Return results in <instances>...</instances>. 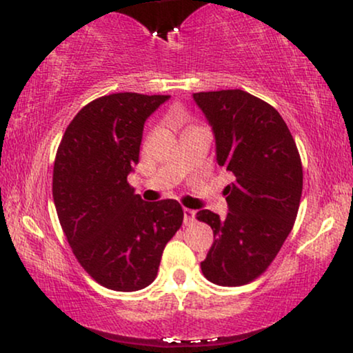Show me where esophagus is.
Here are the masks:
<instances>
[{
	"mask_svg": "<svg viewBox=\"0 0 353 353\" xmlns=\"http://www.w3.org/2000/svg\"><path fill=\"white\" fill-rule=\"evenodd\" d=\"M196 220V212L191 209H185V225H190Z\"/></svg>",
	"mask_w": 353,
	"mask_h": 353,
	"instance_id": "34e87169",
	"label": "esophagus"
}]
</instances>
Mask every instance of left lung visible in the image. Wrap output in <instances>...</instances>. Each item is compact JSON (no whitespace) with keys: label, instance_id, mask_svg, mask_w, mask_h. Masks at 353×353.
<instances>
[{"label":"left lung","instance_id":"left-lung-1","mask_svg":"<svg viewBox=\"0 0 353 353\" xmlns=\"http://www.w3.org/2000/svg\"><path fill=\"white\" fill-rule=\"evenodd\" d=\"M192 96L214 130L216 162L234 175L223 190L225 219L197 212L214 231L201 270L219 286H243L272 265L291 233L302 196L301 156L278 110L248 91Z\"/></svg>","mask_w":353,"mask_h":353}]
</instances>
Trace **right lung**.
I'll list each match as a JSON object with an SVG mask.
<instances>
[{"label": "right lung", "instance_id": "obj_1", "mask_svg": "<svg viewBox=\"0 0 353 353\" xmlns=\"http://www.w3.org/2000/svg\"><path fill=\"white\" fill-rule=\"evenodd\" d=\"M168 98L101 96L75 115L57 148L52 199L62 231L85 272L112 291L149 286L183 223L176 201L144 202L127 181L144 122Z\"/></svg>", "mask_w": 353, "mask_h": 353}]
</instances>
